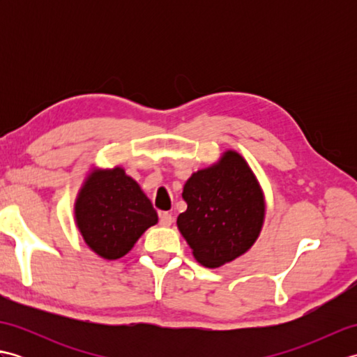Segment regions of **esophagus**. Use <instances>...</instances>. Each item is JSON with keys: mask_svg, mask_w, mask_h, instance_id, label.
Instances as JSON below:
<instances>
[{"mask_svg": "<svg viewBox=\"0 0 357 357\" xmlns=\"http://www.w3.org/2000/svg\"><path fill=\"white\" fill-rule=\"evenodd\" d=\"M173 222V216L169 211H162V213H159V224L162 227H170Z\"/></svg>", "mask_w": 357, "mask_h": 357, "instance_id": "34e87169", "label": "esophagus"}]
</instances>
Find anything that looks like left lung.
Here are the masks:
<instances>
[{"mask_svg":"<svg viewBox=\"0 0 357 357\" xmlns=\"http://www.w3.org/2000/svg\"><path fill=\"white\" fill-rule=\"evenodd\" d=\"M187 210L176 219L195 259L218 268L245 255L262 231L267 204L248 162L225 150L216 162L192 173L184 184Z\"/></svg>","mask_w":357,"mask_h":357,"instance_id":"1","label":"left lung"}]
</instances>
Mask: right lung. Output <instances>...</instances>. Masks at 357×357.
<instances>
[{
    "mask_svg": "<svg viewBox=\"0 0 357 357\" xmlns=\"http://www.w3.org/2000/svg\"><path fill=\"white\" fill-rule=\"evenodd\" d=\"M73 215L87 247L105 261L126 256L144 231L158 224L147 195L121 165L90 167L77 193Z\"/></svg>",
    "mask_w": 357,
    "mask_h": 357,
    "instance_id": "add662e5",
    "label": "right lung"
}]
</instances>
